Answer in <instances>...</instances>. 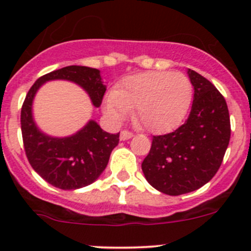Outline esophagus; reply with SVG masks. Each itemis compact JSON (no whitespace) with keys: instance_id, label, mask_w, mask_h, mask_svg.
<instances>
[{"instance_id":"1","label":"esophagus","mask_w":251,"mask_h":251,"mask_svg":"<svg viewBox=\"0 0 251 251\" xmlns=\"http://www.w3.org/2000/svg\"><path fill=\"white\" fill-rule=\"evenodd\" d=\"M133 137V133L132 132H129V130H122L121 132V139L122 141H127V139H129V138H132Z\"/></svg>"}]
</instances>
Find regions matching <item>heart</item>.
Here are the masks:
<instances>
[{"instance_id":"obj_1","label":"heart","mask_w":251,"mask_h":251,"mask_svg":"<svg viewBox=\"0 0 251 251\" xmlns=\"http://www.w3.org/2000/svg\"><path fill=\"white\" fill-rule=\"evenodd\" d=\"M192 83L182 73L148 72L122 79L104 101V112L115 122L134 109V122L150 132L176 127L187 113Z\"/></svg>"}]
</instances>
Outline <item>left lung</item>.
Wrapping results in <instances>:
<instances>
[{"instance_id": "left-lung-1", "label": "left lung", "mask_w": 251, "mask_h": 251, "mask_svg": "<svg viewBox=\"0 0 251 251\" xmlns=\"http://www.w3.org/2000/svg\"><path fill=\"white\" fill-rule=\"evenodd\" d=\"M194 101L188 118L174 132L153 136L142 171L153 187L171 196L202 187L216 175L230 141L225 98L211 81L188 69Z\"/></svg>"}]
</instances>
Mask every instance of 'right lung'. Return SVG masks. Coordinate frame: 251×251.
Listing matches in <instances>:
<instances>
[{
    "label": "right lung",
    "instance_id": "1",
    "mask_svg": "<svg viewBox=\"0 0 251 251\" xmlns=\"http://www.w3.org/2000/svg\"><path fill=\"white\" fill-rule=\"evenodd\" d=\"M55 79L70 80L80 85L95 106H100L105 85L98 69L65 66L39 77L22 104V141L31 167L55 187L76 190L94 182L105 170L110 153L119 143V133L104 132L94 121L65 138H54L40 132L32 119V100L40 86Z\"/></svg>",
    "mask_w": 251,
    "mask_h": 251
}]
</instances>
